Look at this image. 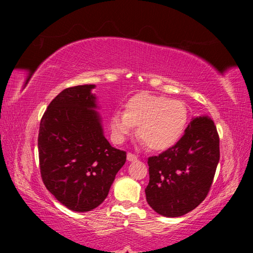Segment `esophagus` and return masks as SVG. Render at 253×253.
I'll return each mask as SVG.
<instances>
[{
  "mask_svg": "<svg viewBox=\"0 0 253 253\" xmlns=\"http://www.w3.org/2000/svg\"><path fill=\"white\" fill-rule=\"evenodd\" d=\"M127 160L129 161V162H133V161H137L138 158H137V155H135V154L127 153Z\"/></svg>",
  "mask_w": 253,
  "mask_h": 253,
  "instance_id": "obj_1",
  "label": "esophagus"
}]
</instances>
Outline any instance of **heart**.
<instances>
[{
	"mask_svg": "<svg viewBox=\"0 0 253 253\" xmlns=\"http://www.w3.org/2000/svg\"><path fill=\"white\" fill-rule=\"evenodd\" d=\"M188 123V109L182 101L163 95L138 93L127 101L125 112H113L112 137L122 143L138 127V136L154 151H164L178 142Z\"/></svg>",
	"mask_w": 253,
	"mask_h": 253,
	"instance_id": "1",
	"label": "heart"
}]
</instances>
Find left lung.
Listing matches in <instances>:
<instances>
[{
	"label": "left lung",
	"instance_id": "obj_1",
	"mask_svg": "<svg viewBox=\"0 0 253 253\" xmlns=\"http://www.w3.org/2000/svg\"><path fill=\"white\" fill-rule=\"evenodd\" d=\"M219 161V138L209 116L193 117L174 147L148 159L147 202L166 217L192 211L206 199Z\"/></svg>",
	"mask_w": 253,
	"mask_h": 253
}]
</instances>
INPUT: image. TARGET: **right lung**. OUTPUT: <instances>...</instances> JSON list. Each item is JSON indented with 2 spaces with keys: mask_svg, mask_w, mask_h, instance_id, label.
<instances>
[{
  "mask_svg": "<svg viewBox=\"0 0 253 253\" xmlns=\"http://www.w3.org/2000/svg\"><path fill=\"white\" fill-rule=\"evenodd\" d=\"M94 84L64 89L40 122L38 150L46 189L75 212L99 207L109 195L126 152L104 137Z\"/></svg>",
  "mask_w": 253,
  "mask_h": 253,
  "instance_id": "add662e5",
  "label": "right lung"
}]
</instances>
